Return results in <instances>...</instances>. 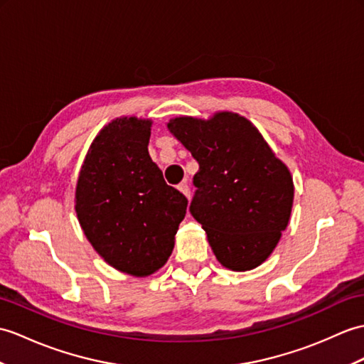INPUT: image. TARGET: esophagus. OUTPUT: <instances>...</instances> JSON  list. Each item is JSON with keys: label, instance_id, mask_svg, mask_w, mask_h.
<instances>
[{"label": "esophagus", "instance_id": "obj_1", "mask_svg": "<svg viewBox=\"0 0 364 364\" xmlns=\"http://www.w3.org/2000/svg\"><path fill=\"white\" fill-rule=\"evenodd\" d=\"M178 189H180V192H183L186 197L188 198H191V189H189V186H188V183H181L180 186H178Z\"/></svg>", "mask_w": 364, "mask_h": 364}]
</instances>
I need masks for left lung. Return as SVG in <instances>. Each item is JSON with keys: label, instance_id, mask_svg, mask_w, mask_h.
<instances>
[{"label": "left lung", "instance_id": "obj_1", "mask_svg": "<svg viewBox=\"0 0 364 364\" xmlns=\"http://www.w3.org/2000/svg\"><path fill=\"white\" fill-rule=\"evenodd\" d=\"M198 161L191 214L206 231L217 260L232 272L259 267L289 225L293 178L247 117L218 112L167 124Z\"/></svg>", "mask_w": 364, "mask_h": 364}]
</instances>
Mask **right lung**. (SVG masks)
I'll use <instances>...</instances> for the list:
<instances>
[{"label":"right lung","mask_w":364,"mask_h":364,"mask_svg":"<svg viewBox=\"0 0 364 364\" xmlns=\"http://www.w3.org/2000/svg\"><path fill=\"white\" fill-rule=\"evenodd\" d=\"M150 127L134 116L105 125L75 186V213L88 242L108 265L136 277L166 264L188 208L151 161Z\"/></svg>","instance_id":"1"}]
</instances>
